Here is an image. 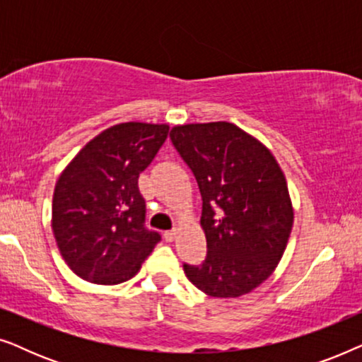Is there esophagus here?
<instances>
[{
    "label": "esophagus",
    "instance_id": "34e87169",
    "mask_svg": "<svg viewBox=\"0 0 362 362\" xmlns=\"http://www.w3.org/2000/svg\"><path fill=\"white\" fill-rule=\"evenodd\" d=\"M177 237V229H173V230H166L165 232V239L168 242H173Z\"/></svg>",
    "mask_w": 362,
    "mask_h": 362
}]
</instances>
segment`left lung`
Listing matches in <instances>:
<instances>
[{
  "instance_id": "left-lung-1",
  "label": "left lung",
  "mask_w": 362,
  "mask_h": 362,
  "mask_svg": "<svg viewBox=\"0 0 362 362\" xmlns=\"http://www.w3.org/2000/svg\"><path fill=\"white\" fill-rule=\"evenodd\" d=\"M170 136L202 197L207 255L202 265L185 264L186 276L214 298L250 293L274 274L293 227L284 171L264 143L234 123L176 125Z\"/></svg>"
}]
</instances>
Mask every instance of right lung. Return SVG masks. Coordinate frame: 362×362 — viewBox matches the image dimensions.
Returning <instances> with one entry per match:
<instances>
[{
	"mask_svg": "<svg viewBox=\"0 0 362 362\" xmlns=\"http://www.w3.org/2000/svg\"><path fill=\"white\" fill-rule=\"evenodd\" d=\"M166 123L127 122L92 138L54 187L52 232L74 274L97 285L130 280L161 240L145 229L138 176L165 143Z\"/></svg>",
	"mask_w": 362,
	"mask_h": 362,
	"instance_id": "add662e5",
	"label": "right lung"
}]
</instances>
